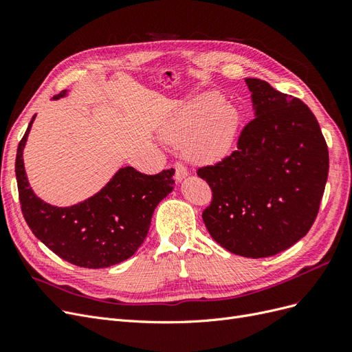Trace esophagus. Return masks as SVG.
Wrapping results in <instances>:
<instances>
[{
	"label": "esophagus",
	"instance_id": "34e87169",
	"mask_svg": "<svg viewBox=\"0 0 352 352\" xmlns=\"http://www.w3.org/2000/svg\"><path fill=\"white\" fill-rule=\"evenodd\" d=\"M175 170H176L175 172L176 182H180V180H184L189 175V168L184 163H176Z\"/></svg>",
	"mask_w": 352,
	"mask_h": 352
}]
</instances>
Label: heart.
<instances>
[{
	"mask_svg": "<svg viewBox=\"0 0 352 352\" xmlns=\"http://www.w3.org/2000/svg\"><path fill=\"white\" fill-rule=\"evenodd\" d=\"M236 127V110L229 104L221 105V98L210 94L172 117L162 127V135L170 141L190 138V148L198 158L217 160L229 151Z\"/></svg>",
	"mask_w": 352,
	"mask_h": 352,
	"instance_id": "obj_1",
	"label": "heart"
}]
</instances>
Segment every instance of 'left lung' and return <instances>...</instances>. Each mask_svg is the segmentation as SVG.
<instances>
[{
	"label": "left lung",
	"mask_w": 352,
	"mask_h": 352,
	"mask_svg": "<svg viewBox=\"0 0 352 352\" xmlns=\"http://www.w3.org/2000/svg\"><path fill=\"white\" fill-rule=\"evenodd\" d=\"M254 119L236 150L198 168L212 198L202 211L211 238L228 251L263 258L307 235L317 217L329 172V151L311 110L267 82L245 79Z\"/></svg>",
	"instance_id": "1"
}]
</instances>
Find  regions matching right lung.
Wrapping results in <instances>:
<instances>
[{
  "label": "right lung",
  "mask_w": 352,
  "mask_h": 352,
  "mask_svg": "<svg viewBox=\"0 0 352 352\" xmlns=\"http://www.w3.org/2000/svg\"><path fill=\"white\" fill-rule=\"evenodd\" d=\"M65 95L63 91L54 100ZM34 119L16 155L20 207L30 230L60 258L79 267H110L132 257L146 238L158 202L173 190L175 168L144 175L123 167L98 194L83 202L50 206L34 194L25 172L23 148Z\"/></svg>",
  "instance_id": "1"
}]
</instances>
